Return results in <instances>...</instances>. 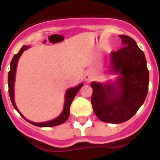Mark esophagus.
I'll list each match as a JSON object with an SVG mask.
<instances>
[{
  "mask_svg": "<svg viewBox=\"0 0 160 160\" xmlns=\"http://www.w3.org/2000/svg\"><path fill=\"white\" fill-rule=\"evenodd\" d=\"M84 79L86 82H89L91 79V74L90 73H87L86 74L84 75Z\"/></svg>",
  "mask_w": 160,
  "mask_h": 160,
  "instance_id": "34e87169",
  "label": "esophagus"
}]
</instances>
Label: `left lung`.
<instances>
[{
	"mask_svg": "<svg viewBox=\"0 0 160 160\" xmlns=\"http://www.w3.org/2000/svg\"><path fill=\"white\" fill-rule=\"evenodd\" d=\"M119 38L124 46L111 53V70L120 76L114 83L90 84L94 114L108 123H122L132 118L143 104L148 91L149 71L143 52L131 37Z\"/></svg>",
	"mask_w": 160,
	"mask_h": 160,
	"instance_id": "obj_1",
	"label": "left lung"
}]
</instances>
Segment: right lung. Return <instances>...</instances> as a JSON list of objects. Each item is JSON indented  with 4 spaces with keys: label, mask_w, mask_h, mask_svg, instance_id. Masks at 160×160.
Masks as SVG:
<instances>
[{
    "label": "right lung",
    "mask_w": 160,
    "mask_h": 160,
    "mask_svg": "<svg viewBox=\"0 0 160 160\" xmlns=\"http://www.w3.org/2000/svg\"><path fill=\"white\" fill-rule=\"evenodd\" d=\"M29 46H24L22 49H20V51L18 52L17 54H15L12 58V61H11L10 63V70L8 72V94H9V97H10L11 102L12 103V106L17 111L19 112V114L25 118L27 122H29V123L32 124V125L37 126V127H40V128H49V127H55V126L60 125V124H62L66 122V120L68 119L69 116H70V107L71 105L72 102H73V98L76 96V94H78V92L79 91V90L82 87L83 83L79 84L78 86H77L76 87H73V88H70L67 90L66 92V99H65V105H64V109H63L62 112L61 113V114L59 115L58 118H54V119L51 120V121H48V122H33L32 121H29V120L26 119L25 117L21 114L19 111H18V107H17L16 104H15V102H14V81H15V74H16V69H17V65H18V62L19 58L21 57V55L22 54L25 50L29 49Z\"/></svg>",
    "instance_id": "obj_1"
}]
</instances>
